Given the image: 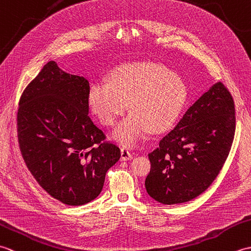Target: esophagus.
Returning a JSON list of instances; mask_svg holds the SVG:
<instances>
[{
    "label": "esophagus",
    "instance_id": "34e87169",
    "mask_svg": "<svg viewBox=\"0 0 251 251\" xmlns=\"http://www.w3.org/2000/svg\"><path fill=\"white\" fill-rule=\"evenodd\" d=\"M132 159V155L131 154L126 150V149H122L121 150V161H130Z\"/></svg>",
    "mask_w": 251,
    "mask_h": 251
}]
</instances>
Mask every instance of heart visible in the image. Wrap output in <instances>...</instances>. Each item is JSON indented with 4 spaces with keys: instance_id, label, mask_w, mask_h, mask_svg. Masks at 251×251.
<instances>
[{
    "instance_id": "obj_1",
    "label": "heart",
    "mask_w": 251,
    "mask_h": 251,
    "mask_svg": "<svg viewBox=\"0 0 251 251\" xmlns=\"http://www.w3.org/2000/svg\"><path fill=\"white\" fill-rule=\"evenodd\" d=\"M186 89L178 74L154 62L126 63L112 72L108 81L94 83L88 105L104 125H114L128 108L132 111L112 132L121 146L138 145L149 131L168 129L182 110Z\"/></svg>"
}]
</instances>
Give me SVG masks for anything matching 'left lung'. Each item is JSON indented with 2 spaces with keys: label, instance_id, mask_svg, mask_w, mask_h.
Instances as JSON below:
<instances>
[{
  "label": "left lung",
  "instance_id": "1",
  "mask_svg": "<svg viewBox=\"0 0 251 251\" xmlns=\"http://www.w3.org/2000/svg\"><path fill=\"white\" fill-rule=\"evenodd\" d=\"M234 134V101L225 85L217 82L149 154L148 194L165 205L185 202L201 195L219 175Z\"/></svg>",
  "mask_w": 251,
  "mask_h": 251
}]
</instances>
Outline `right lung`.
Here are the masks:
<instances>
[{
    "mask_svg": "<svg viewBox=\"0 0 251 251\" xmlns=\"http://www.w3.org/2000/svg\"><path fill=\"white\" fill-rule=\"evenodd\" d=\"M88 92L84 76L50 61L19 101L18 141L26 167L47 193L70 206L95 200L121 157L89 119Z\"/></svg>",
    "mask_w": 251,
    "mask_h": 251,
    "instance_id": "right-lung-1",
    "label": "right lung"
}]
</instances>
